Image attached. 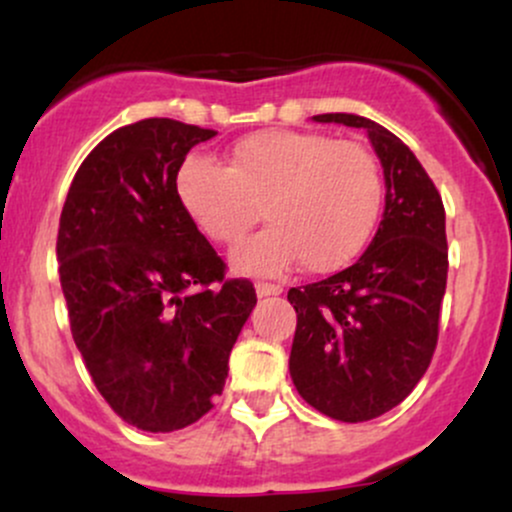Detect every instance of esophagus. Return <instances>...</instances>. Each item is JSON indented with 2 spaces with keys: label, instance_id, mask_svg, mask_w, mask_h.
Instances as JSON below:
<instances>
[{
  "label": "esophagus",
  "instance_id": "esophagus-1",
  "mask_svg": "<svg viewBox=\"0 0 512 512\" xmlns=\"http://www.w3.org/2000/svg\"><path fill=\"white\" fill-rule=\"evenodd\" d=\"M255 291H257V296L264 298V296H279V293L284 291V289H281L279 284H267V281H257Z\"/></svg>",
  "mask_w": 512,
  "mask_h": 512
}]
</instances>
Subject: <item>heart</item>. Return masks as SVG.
<instances>
[{"label":"heart","mask_w":512,"mask_h":512,"mask_svg":"<svg viewBox=\"0 0 512 512\" xmlns=\"http://www.w3.org/2000/svg\"><path fill=\"white\" fill-rule=\"evenodd\" d=\"M175 195L199 231L219 245H238L262 209L272 226L233 252L240 272L279 274L301 260L305 272L330 274L368 245L385 185L363 144L264 129L233 146L228 166L185 158Z\"/></svg>","instance_id":"obj_1"}]
</instances>
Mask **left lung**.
Segmentation results:
<instances>
[{
    "mask_svg": "<svg viewBox=\"0 0 512 512\" xmlns=\"http://www.w3.org/2000/svg\"><path fill=\"white\" fill-rule=\"evenodd\" d=\"M313 120L366 129L385 173L383 221L361 260L289 291L298 395L330 419L358 424L404 402L436 351L448 281L445 209L424 166L383 125L349 113Z\"/></svg>",
    "mask_w": 512,
    "mask_h": 512,
    "instance_id": "1",
    "label": "left lung"
}]
</instances>
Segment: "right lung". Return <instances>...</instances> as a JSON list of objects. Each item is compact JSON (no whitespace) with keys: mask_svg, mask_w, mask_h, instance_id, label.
Masks as SVG:
<instances>
[{"mask_svg":"<svg viewBox=\"0 0 512 512\" xmlns=\"http://www.w3.org/2000/svg\"><path fill=\"white\" fill-rule=\"evenodd\" d=\"M214 129L149 117L115 129L76 170L57 233L69 325L93 383L127 424L170 433L223 392L255 308L175 195V175Z\"/></svg>","mask_w":512,"mask_h":512,"instance_id":"right-lung-1","label":"right lung"}]
</instances>
